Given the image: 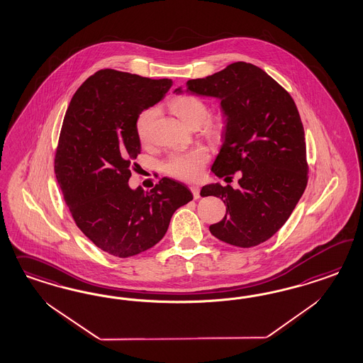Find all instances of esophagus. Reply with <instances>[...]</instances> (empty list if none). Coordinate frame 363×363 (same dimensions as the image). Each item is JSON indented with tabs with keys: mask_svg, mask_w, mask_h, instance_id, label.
I'll use <instances>...</instances> for the list:
<instances>
[{
	"mask_svg": "<svg viewBox=\"0 0 363 363\" xmlns=\"http://www.w3.org/2000/svg\"><path fill=\"white\" fill-rule=\"evenodd\" d=\"M190 190H191V193H193L194 199H198V198L201 197V196H199V187L193 185V186H190Z\"/></svg>",
	"mask_w": 363,
	"mask_h": 363,
	"instance_id": "34e87169",
	"label": "esophagus"
}]
</instances>
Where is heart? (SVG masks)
Returning a JSON list of instances; mask_svg holds the SVG:
<instances>
[{"label": "heart", "mask_w": 363, "mask_h": 363, "mask_svg": "<svg viewBox=\"0 0 363 363\" xmlns=\"http://www.w3.org/2000/svg\"><path fill=\"white\" fill-rule=\"evenodd\" d=\"M169 108L182 121L191 128H197L201 123L203 130L213 140H220L226 132V122L223 117H208L209 105L202 99L191 94H184L169 102ZM155 118V110L145 109L135 118V133L141 143L150 140L152 125ZM209 160V154L202 149L173 152L164 162L166 174L182 181H197L203 172V166Z\"/></svg>", "instance_id": "b5f03b06"}]
</instances>
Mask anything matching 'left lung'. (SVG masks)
<instances>
[{"label":"left lung","instance_id":"8db88e82","mask_svg":"<svg viewBox=\"0 0 363 363\" xmlns=\"http://www.w3.org/2000/svg\"><path fill=\"white\" fill-rule=\"evenodd\" d=\"M186 85L189 93L220 99L226 117L213 173L226 179L237 172L241 176L238 189L202 187V197H220L226 205V216L210 233L243 249L267 241L285 225L308 185L305 130L294 99L261 67L242 61Z\"/></svg>","mask_w":363,"mask_h":363}]
</instances>
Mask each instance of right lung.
Here are the masks:
<instances>
[{
    "mask_svg": "<svg viewBox=\"0 0 363 363\" xmlns=\"http://www.w3.org/2000/svg\"><path fill=\"white\" fill-rule=\"evenodd\" d=\"M170 86L169 78L101 69L78 88L66 110L55 154L58 185L78 229L118 258L153 247L173 213L193 199L184 184L166 177L150 191L128 184L141 150L135 118Z\"/></svg>",
    "mask_w": 363,
    "mask_h": 363,
    "instance_id": "right-lung-1",
    "label": "right lung"
}]
</instances>
